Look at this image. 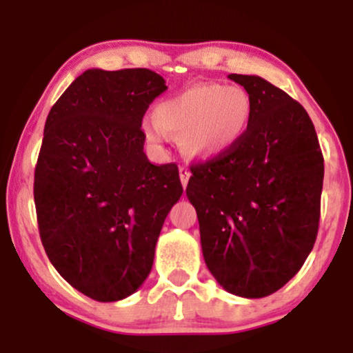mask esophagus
I'll list each match as a JSON object with an SVG mask.
<instances>
[{"instance_id":"esophagus-1","label":"esophagus","mask_w":353,"mask_h":353,"mask_svg":"<svg viewBox=\"0 0 353 353\" xmlns=\"http://www.w3.org/2000/svg\"><path fill=\"white\" fill-rule=\"evenodd\" d=\"M179 177H181V184H183V188H185L189 183V177H191V170L188 168H179Z\"/></svg>"}]
</instances>
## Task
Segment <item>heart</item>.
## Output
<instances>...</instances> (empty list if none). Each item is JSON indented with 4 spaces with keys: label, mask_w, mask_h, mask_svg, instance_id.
<instances>
[{
    "label": "heart",
    "mask_w": 353,
    "mask_h": 353,
    "mask_svg": "<svg viewBox=\"0 0 353 353\" xmlns=\"http://www.w3.org/2000/svg\"><path fill=\"white\" fill-rule=\"evenodd\" d=\"M251 115L253 102L243 88L197 83L159 102L145 135L156 144L164 141L165 134L183 135L189 156L211 159L233 149L245 137Z\"/></svg>",
    "instance_id": "heart-1"
}]
</instances>
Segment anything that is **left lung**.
Here are the masks:
<instances>
[{"mask_svg": "<svg viewBox=\"0 0 353 353\" xmlns=\"http://www.w3.org/2000/svg\"><path fill=\"white\" fill-rule=\"evenodd\" d=\"M253 102L245 137L191 169L208 270L226 292L263 298L303 266L315 245L323 156L307 110L258 75L231 73Z\"/></svg>", "mask_w": 353, "mask_h": 353, "instance_id": "8db88e82", "label": "left lung"}]
</instances>
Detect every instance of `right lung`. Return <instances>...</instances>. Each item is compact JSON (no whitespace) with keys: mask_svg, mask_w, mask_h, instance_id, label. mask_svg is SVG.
I'll use <instances>...</instances> for the list:
<instances>
[{"mask_svg":"<svg viewBox=\"0 0 353 353\" xmlns=\"http://www.w3.org/2000/svg\"><path fill=\"white\" fill-rule=\"evenodd\" d=\"M165 90L152 70L90 68L46 117L33 188L38 230L58 273L92 300L141 288L183 194L177 165H154L144 152L142 117Z\"/></svg>","mask_w":353,"mask_h":353,"instance_id":"1","label":"right lung"}]
</instances>
